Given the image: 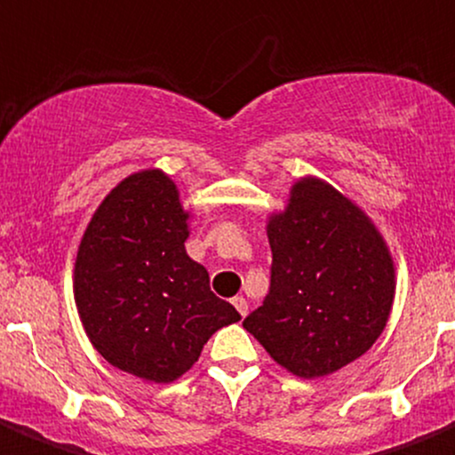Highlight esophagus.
Instances as JSON below:
<instances>
[{
  "label": "esophagus",
  "instance_id": "34e87169",
  "mask_svg": "<svg viewBox=\"0 0 455 455\" xmlns=\"http://www.w3.org/2000/svg\"><path fill=\"white\" fill-rule=\"evenodd\" d=\"M233 307H235L237 311H240L242 317H244L246 313H249V302H246V299L242 298V295H235V298H233Z\"/></svg>",
  "mask_w": 455,
  "mask_h": 455
}]
</instances>
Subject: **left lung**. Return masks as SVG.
Returning <instances> with one entry per match:
<instances>
[{"mask_svg": "<svg viewBox=\"0 0 455 455\" xmlns=\"http://www.w3.org/2000/svg\"><path fill=\"white\" fill-rule=\"evenodd\" d=\"M267 235L271 286L244 329L299 378L329 376L367 354L395 293L394 259L371 220L331 184L304 178Z\"/></svg>", "mask_w": 455, "mask_h": 455, "instance_id": "obj_1", "label": "left lung"}]
</instances>
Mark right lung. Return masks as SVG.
I'll list each match as a JSON object with an SVG mask.
<instances>
[{
  "instance_id": "1",
  "label": "right lung",
  "mask_w": 455,
  "mask_h": 455,
  "mask_svg": "<svg viewBox=\"0 0 455 455\" xmlns=\"http://www.w3.org/2000/svg\"><path fill=\"white\" fill-rule=\"evenodd\" d=\"M188 213L173 180L140 171L92 215L75 262V304L92 347L113 367L173 382L222 326L240 320L187 255Z\"/></svg>"
}]
</instances>
